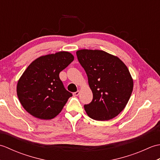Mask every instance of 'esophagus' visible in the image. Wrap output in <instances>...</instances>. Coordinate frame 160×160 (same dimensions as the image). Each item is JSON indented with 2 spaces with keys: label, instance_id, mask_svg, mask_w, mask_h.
<instances>
[{
  "label": "esophagus",
  "instance_id": "esophagus-1",
  "mask_svg": "<svg viewBox=\"0 0 160 160\" xmlns=\"http://www.w3.org/2000/svg\"><path fill=\"white\" fill-rule=\"evenodd\" d=\"M79 93H80V91H77L76 92H74L73 93V95L74 96H78V95H79Z\"/></svg>",
  "mask_w": 160,
  "mask_h": 160
}]
</instances>
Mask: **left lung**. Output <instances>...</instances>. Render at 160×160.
<instances>
[{
  "label": "left lung",
  "instance_id": "obj_1",
  "mask_svg": "<svg viewBox=\"0 0 160 160\" xmlns=\"http://www.w3.org/2000/svg\"><path fill=\"white\" fill-rule=\"evenodd\" d=\"M76 55L93 93L92 101L84 106L86 113L99 121L116 117L128 103L133 88L128 68L118 57L104 51L81 49Z\"/></svg>",
  "mask_w": 160,
  "mask_h": 160
}]
</instances>
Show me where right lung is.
<instances>
[{"label":"right lung","instance_id":"obj_1","mask_svg":"<svg viewBox=\"0 0 160 160\" xmlns=\"http://www.w3.org/2000/svg\"><path fill=\"white\" fill-rule=\"evenodd\" d=\"M74 60L72 54L60 52L43 56L29 64L17 84V95L24 108L41 120L55 118L72 93L60 79V71Z\"/></svg>","mask_w":160,"mask_h":160}]
</instances>
